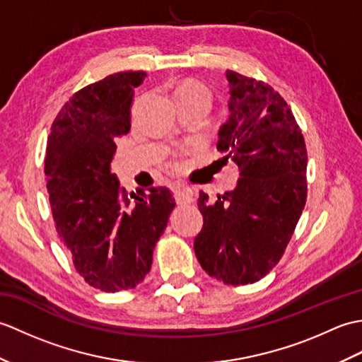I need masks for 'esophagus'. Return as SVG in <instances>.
<instances>
[{
  "label": "esophagus",
  "mask_w": 362,
  "mask_h": 362,
  "mask_svg": "<svg viewBox=\"0 0 362 362\" xmlns=\"http://www.w3.org/2000/svg\"><path fill=\"white\" fill-rule=\"evenodd\" d=\"M174 197H175V202L177 204H180V205H183V204H191L194 201V197H193V191H191L189 188H177L175 191H174Z\"/></svg>",
  "instance_id": "34e87169"
}]
</instances>
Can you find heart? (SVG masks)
I'll list each match as a JSON object with an SVG mask.
<instances>
[{
  "label": "heart",
  "instance_id": "1",
  "mask_svg": "<svg viewBox=\"0 0 362 362\" xmlns=\"http://www.w3.org/2000/svg\"><path fill=\"white\" fill-rule=\"evenodd\" d=\"M175 104L182 103V101H191V99H205V101L211 103V96L201 83L196 82H188L185 86H182L179 90L175 91Z\"/></svg>",
  "mask_w": 362,
  "mask_h": 362
}]
</instances>
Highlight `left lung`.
Segmentation results:
<instances>
[{
	"label": "left lung",
	"instance_id": "obj_1",
	"mask_svg": "<svg viewBox=\"0 0 362 362\" xmlns=\"http://www.w3.org/2000/svg\"><path fill=\"white\" fill-rule=\"evenodd\" d=\"M228 119L219 127L218 151L240 168L232 191L210 202L194 252L204 271L226 284L263 279L283 257L306 202V146L286 101L267 83L236 71Z\"/></svg>",
	"mask_w": 362,
	"mask_h": 362
}]
</instances>
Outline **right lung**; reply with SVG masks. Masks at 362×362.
<instances>
[{
  "instance_id": "add662e5",
  "label": "right lung",
  "mask_w": 362,
  "mask_h": 362,
  "mask_svg": "<svg viewBox=\"0 0 362 362\" xmlns=\"http://www.w3.org/2000/svg\"><path fill=\"white\" fill-rule=\"evenodd\" d=\"M144 78L143 71L117 73L79 90L54 119L46 148V189L59 238L82 279L105 292L143 281L175 206L165 187L127 197L112 174L115 141L130 130L135 88Z\"/></svg>"
}]
</instances>
